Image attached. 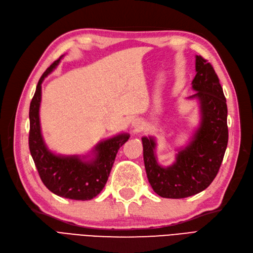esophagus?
I'll return each mask as SVG.
<instances>
[{
    "label": "esophagus",
    "mask_w": 253,
    "mask_h": 253,
    "mask_svg": "<svg viewBox=\"0 0 253 253\" xmlns=\"http://www.w3.org/2000/svg\"><path fill=\"white\" fill-rule=\"evenodd\" d=\"M133 126L136 128V129H140L142 128V122L139 120V119H135L134 121H133Z\"/></svg>",
    "instance_id": "obj_1"
}]
</instances>
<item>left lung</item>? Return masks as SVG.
Listing matches in <instances>:
<instances>
[{"mask_svg":"<svg viewBox=\"0 0 253 253\" xmlns=\"http://www.w3.org/2000/svg\"><path fill=\"white\" fill-rule=\"evenodd\" d=\"M196 75L190 98L201 101L202 124L193 140L178 152L176 163L160 167L154 155L155 141L142 138L145 172L154 192L166 198H185L202 192L216 177L228 144L227 103L211 63L196 56Z\"/></svg>","mask_w":253,"mask_h":253,"instance_id":"8db88e82","label":"left lung"}]
</instances>
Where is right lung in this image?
<instances>
[{
    "label": "right lung",
    "mask_w": 253,
    "mask_h": 253,
    "mask_svg": "<svg viewBox=\"0 0 253 253\" xmlns=\"http://www.w3.org/2000/svg\"><path fill=\"white\" fill-rule=\"evenodd\" d=\"M56 60L43 73L37 84L35 95L29 106V151L42 182L58 196L76 201H88L97 196L108 181L115 157L129 135L121 134L99 143L97 156L90 163L82 162L78 156H57L50 153L42 139L39 108L41 102V84L55 68Z\"/></svg>",
    "instance_id": "1"
}]
</instances>
